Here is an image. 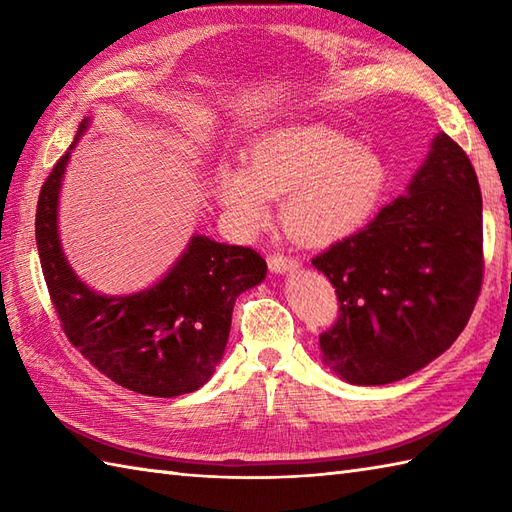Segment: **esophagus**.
I'll use <instances>...</instances> for the list:
<instances>
[{"label": "esophagus", "instance_id": "1", "mask_svg": "<svg viewBox=\"0 0 512 512\" xmlns=\"http://www.w3.org/2000/svg\"><path fill=\"white\" fill-rule=\"evenodd\" d=\"M268 266L273 273H288V270L299 268V259L284 255V253H273L268 257Z\"/></svg>", "mask_w": 512, "mask_h": 512}]
</instances>
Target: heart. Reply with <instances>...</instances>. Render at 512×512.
<instances>
[{
  "instance_id": "obj_1",
  "label": "heart",
  "mask_w": 512,
  "mask_h": 512,
  "mask_svg": "<svg viewBox=\"0 0 512 512\" xmlns=\"http://www.w3.org/2000/svg\"><path fill=\"white\" fill-rule=\"evenodd\" d=\"M389 171L374 149L325 125H297L257 138L244 169L222 167L215 195L244 228L266 222L270 198L292 237L325 244L361 226L376 211Z\"/></svg>"
}]
</instances>
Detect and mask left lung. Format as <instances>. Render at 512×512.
<instances>
[{
    "label": "left lung",
    "mask_w": 512,
    "mask_h": 512,
    "mask_svg": "<svg viewBox=\"0 0 512 512\" xmlns=\"http://www.w3.org/2000/svg\"><path fill=\"white\" fill-rule=\"evenodd\" d=\"M312 264L339 299L323 361L347 383H394L447 352L484 277L482 193L464 149L436 136L407 195Z\"/></svg>",
    "instance_id": "8db88e82"
}]
</instances>
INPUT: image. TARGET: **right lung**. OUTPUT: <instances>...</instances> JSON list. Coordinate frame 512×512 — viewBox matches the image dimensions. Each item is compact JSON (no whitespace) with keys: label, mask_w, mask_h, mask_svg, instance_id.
Instances as JSON below:
<instances>
[{"label":"right lung","mask_w":512,"mask_h":512,"mask_svg":"<svg viewBox=\"0 0 512 512\" xmlns=\"http://www.w3.org/2000/svg\"><path fill=\"white\" fill-rule=\"evenodd\" d=\"M79 125L74 143L85 132ZM70 151L39 193L35 233L43 279L68 341L116 385L156 398L202 387L220 363L235 299L262 284L266 259L253 248L195 235L169 275L129 297L96 295L76 279L57 235V200Z\"/></svg>","instance_id":"1"}]
</instances>
